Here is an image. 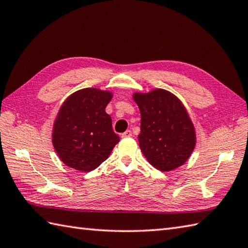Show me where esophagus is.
<instances>
[{
  "mask_svg": "<svg viewBox=\"0 0 248 248\" xmlns=\"http://www.w3.org/2000/svg\"><path fill=\"white\" fill-rule=\"evenodd\" d=\"M130 136H132V132L130 130H127L125 132L121 134V138H130Z\"/></svg>",
  "mask_w": 248,
  "mask_h": 248,
  "instance_id": "obj_1",
  "label": "esophagus"
}]
</instances>
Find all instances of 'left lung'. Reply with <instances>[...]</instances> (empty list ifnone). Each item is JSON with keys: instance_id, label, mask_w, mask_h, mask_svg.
Here are the masks:
<instances>
[{"instance_id": "8db88e82", "label": "left lung", "mask_w": 248, "mask_h": 248, "mask_svg": "<svg viewBox=\"0 0 248 248\" xmlns=\"http://www.w3.org/2000/svg\"><path fill=\"white\" fill-rule=\"evenodd\" d=\"M140 112V148L150 164L170 171L187 161L196 144L191 118L182 102L165 89L135 93Z\"/></svg>"}]
</instances>
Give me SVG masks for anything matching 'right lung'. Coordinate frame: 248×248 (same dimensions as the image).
Returning a JSON list of instances; mask_svg holds the SVG:
<instances>
[{"label": "right lung", "mask_w": 248, "mask_h": 248, "mask_svg": "<svg viewBox=\"0 0 248 248\" xmlns=\"http://www.w3.org/2000/svg\"><path fill=\"white\" fill-rule=\"evenodd\" d=\"M112 93L84 88L68 97L54 121L52 143L60 159L80 171H91L108 159L119 136L105 108Z\"/></svg>", "instance_id": "right-lung-1"}]
</instances>
